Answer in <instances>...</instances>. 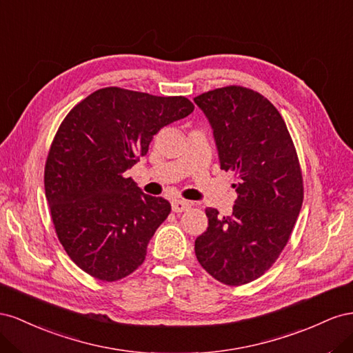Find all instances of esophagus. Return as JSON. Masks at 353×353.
<instances>
[{
    "instance_id": "esophagus-1",
    "label": "esophagus",
    "mask_w": 353,
    "mask_h": 353,
    "mask_svg": "<svg viewBox=\"0 0 353 353\" xmlns=\"http://www.w3.org/2000/svg\"><path fill=\"white\" fill-rule=\"evenodd\" d=\"M190 207V204L188 201L183 199H173L171 201V210L174 211V213H182V211H186Z\"/></svg>"
}]
</instances>
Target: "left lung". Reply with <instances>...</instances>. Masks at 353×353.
I'll use <instances>...</instances> for the list:
<instances>
[{"label": "left lung", "instance_id": "1", "mask_svg": "<svg viewBox=\"0 0 353 353\" xmlns=\"http://www.w3.org/2000/svg\"><path fill=\"white\" fill-rule=\"evenodd\" d=\"M213 130L220 168L236 176L232 214L205 208L196 259L226 285L257 279L288 243L303 203V179L283 117L266 97L229 85L194 99Z\"/></svg>", "mask_w": 353, "mask_h": 353}]
</instances>
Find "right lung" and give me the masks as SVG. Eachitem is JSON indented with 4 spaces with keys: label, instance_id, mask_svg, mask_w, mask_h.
<instances>
[{
    "label": "right lung",
    "instance_id": "1",
    "mask_svg": "<svg viewBox=\"0 0 353 353\" xmlns=\"http://www.w3.org/2000/svg\"><path fill=\"white\" fill-rule=\"evenodd\" d=\"M182 96L100 88L60 124L46 163L44 186L60 244L92 276L118 281L143 263L150 238L171 205L124 173L161 128L194 112Z\"/></svg>",
    "mask_w": 353,
    "mask_h": 353
}]
</instances>
